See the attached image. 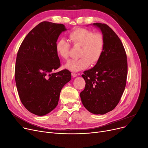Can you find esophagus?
I'll return each mask as SVG.
<instances>
[{
	"mask_svg": "<svg viewBox=\"0 0 148 148\" xmlns=\"http://www.w3.org/2000/svg\"><path fill=\"white\" fill-rule=\"evenodd\" d=\"M71 74H72V76H73V77H77V75H78V74L75 73H72Z\"/></svg>",
	"mask_w": 148,
	"mask_h": 148,
	"instance_id": "obj_1",
	"label": "esophagus"
}]
</instances>
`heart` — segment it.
<instances>
[{
    "label": "heart",
    "mask_w": 148,
    "mask_h": 148,
    "mask_svg": "<svg viewBox=\"0 0 148 148\" xmlns=\"http://www.w3.org/2000/svg\"><path fill=\"white\" fill-rule=\"evenodd\" d=\"M69 38L75 47H80L79 59L69 60L65 67L72 71H79L87 68L90 64H95L101 58L105 47L103 35L92 30L77 28L69 34ZM71 45L65 38H60L55 45L58 55L65 60L69 58Z\"/></svg>",
    "instance_id": "1"
}]
</instances>
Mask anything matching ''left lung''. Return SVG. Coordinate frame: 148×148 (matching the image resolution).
<instances>
[{
	"mask_svg": "<svg viewBox=\"0 0 148 148\" xmlns=\"http://www.w3.org/2000/svg\"><path fill=\"white\" fill-rule=\"evenodd\" d=\"M105 40L103 55L92 68L82 75L86 82L80 93L84 107L90 113L104 114L113 110L125 90L128 73L127 54L114 31L106 24L93 23Z\"/></svg>",
	"mask_w": 148,
	"mask_h": 148,
	"instance_id": "1",
	"label": "left lung"
}]
</instances>
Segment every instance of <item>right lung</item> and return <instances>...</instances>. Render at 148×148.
Returning a JSON list of instances; mask_svg holds the SVG:
<instances>
[{"label":"right lung","instance_id":"add662e5","mask_svg":"<svg viewBox=\"0 0 148 148\" xmlns=\"http://www.w3.org/2000/svg\"><path fill=\"white\" fill-rule=\"evenodd\" d=\"M65 30L62 24L41 22L30 31L18 51L15 79L18 95L26 109L36 115L56 108L61 89L71 79L68 69L53 73L60 66L55 45Z\"/></svg>","mask_w":148,"mask_h":148}]
</instances>
